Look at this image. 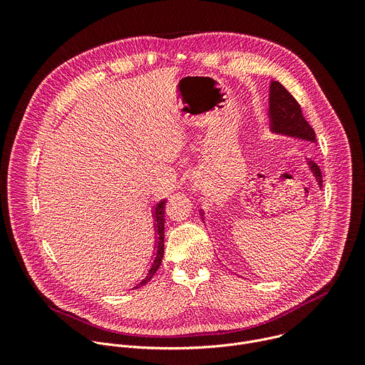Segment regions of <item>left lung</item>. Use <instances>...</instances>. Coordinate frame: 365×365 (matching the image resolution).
<instances>
[{
	"instance_id": "left-lung-1",
	"label": "left lung",
	"mask_w": 365,
	"mask_h": 365,
	"mask_svg": "<svg viewBox=\"0 0 365 365\" xmlns=\"http://www.w3.org/2000/svg\"><path fill=\"white\" fill-rule=\"evenodd\" d=\"M269 103L272 130L274 133L315 141V131L304 120L299 102L280 82H272ZM309 166L314 172L319 186H322V173L319 166L314 162H309Z\"/></svg>"
}]
</instances>
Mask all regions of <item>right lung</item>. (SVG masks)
Here are the masks:
<instances>
[{
	"label": "right lung",
	"mask_w": 365,
	"mask_h": 365,
	"mask_svg": "<svg viewBox=\"0 0 365 365\" xmlns=\"http://www.w3.org/2000/svg\"><path fill=\"white\" fill-rule=\"evenodd\" d=\"M165 203H166V200H160L158 203V206L154 207V221H155L154 225H155V228H158V252H155V258H154V262H153L148 273L134 289H138V287L144 286L145 283H148L150 279L155 274V272H158V269L162 264V258H163V252H165Z\"/></svg>",
	"instance_id": "obj_1"
}]
</instances>
